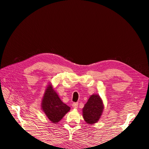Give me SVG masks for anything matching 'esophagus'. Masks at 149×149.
<instances>
[{
    "label": "esophagus",
    "mask_w": 149,
    "mask_h": 149,
    "mask_svg": "<svg viewBox=\"0 0 149 149\" xmlns=\"http://www.w3.org/2000/svg\"><path fill=\"white\" fill-rule=\"evenodd\" d=\"M72 106H73V107L74 108V109H76V108H78V103L74 102V103H73V104H72Z\"/></svg>",
    "instance_id": "34e87169"
}]
</instances>
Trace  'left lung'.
<instances>
[{
	"label": "left lung",
	"mask_w": 149,
	"mask_h": 149,
	"mask_svg": "<svg viewBox=\"0 0 149 149\" xmlns=\"http://www.w3.org/2000/svg\"><path fill=\"white\" fill-rule=\"evenodd\" d=\"M103 109V104L100 96L93 94L83 109L84 120L90 124L97 123L102 114Z\"/></svg>",
	"instance_id": "left-lung-1"
}]
</instances>
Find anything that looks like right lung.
Wrapping results in <instances>:
<instances>
[{
    "label": "right lung",
    "instance_id": "right-lung-1",
    "mask_svg": "<svg viewBox=\"0 0 149 149\" xmlns=\"http://www.w3.org/2000/svg\"><path fill=\"white\" fill-rule=\"evenodd\" d=\"M42 108L49 120L55 124L59 122L70 110V107L61 101L52 85H48L45 90Z\"/></svg>",
    "mask_w": 149,
    "mask_h": 149
}]
</instances>
